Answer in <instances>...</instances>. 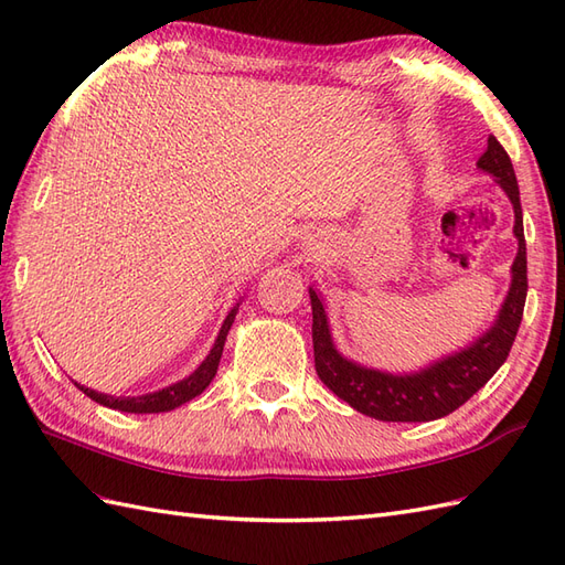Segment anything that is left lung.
I'll return each instance as SVG.
<instances>
[{"label":"left lung","instance_id":"8db88e82","mask_svg":"<svg viewBox=\"0 0 565 565\" xmlns=\"http://www.w3.org/2000/svg\"><path fill=\"white\" fill-rule=\"evenodd\" d=\"M477 166L483 173L493 175L508 194V200L513 202V233L518 238L510 291L501 310H498L493 327L477 342H471L462 351H455L452 356L430 363L428 369L418 373L392 375L365 369V365L353 363L337 351L322 298L310 288L315 371L339 399H344L365 416L377 418V422H433V418L452 414L489 383L513 349L522 322L524 298H527V247H524L518 178L510 156L495 137H489V147L481 153Z\"/></svg>","mask_w":565,"mask_h":565}]
</instances>
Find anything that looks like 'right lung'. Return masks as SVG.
Returning a JSON list of instances; mask_svg holds the SVG:
<instances>
[{
  "label": "right lung",
  "instance_id": "add662e5",
  "mask_svg": "<svg viewBox=\"0 0 565 565\" xmlns=\"http://www.w3.org/2000/svg\"><path fill=\"white\" fill-rule=\"evenodd\" d=\"M238 306L235 303L233 310L226 315V320L221 324V332L216 337V342L209 351V356L202 361L200 369H196L192 375H188L185 380H180V383L163 387L159 392H149V395H141V397H113V395H103V392H96L90 387H84L74 383L78 390L84 392L86 397H90L94 402L103 404V406H110V409L117 412H127V414H161V412H170L175 409V406L185 404L190 399H194L196 395H202V392L212 383L216 371H218V361H221V353H223V344H226V334L231 330V324L235 320V312H238Z\"/></svg>",
  "mask_w": 565,
  "mask_h": 565
}]
</instances>
